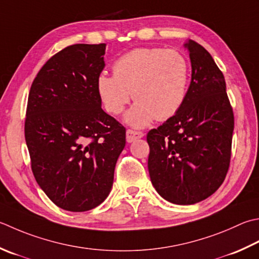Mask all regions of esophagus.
<instances>
[{"label":"esophagus","instance_id":"esophagus-1","mask_svg":"<svg viewBox=\"0 0 259 259\" xmlns=\"http://www.w3.org/2000/svg\"><path fill=\"white\" fill-rule=\"evenodd\" d=\"M144 137V134L141 131H136V130H131L128 129L126 130V143H134L135 140L140 139Z\"/></svg>","mask_w":259,"mask_h":259}]
</instances>
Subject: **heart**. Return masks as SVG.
<instances>
[{
	"mask_svg": "<svg viewBox=\"0 0 259 259\" xmlns=\"http://www.w3.org/2000/svg\"><path fill=\"white\" fill-rule=\"evenodd\" d=\"M113 73L103 72L96 78L104 108L119 114L133 95L137 102L125 122L141 128L155 118L163 121L179 112L187 95L191 67L186 56L176 49L137 48L115 60Z\"/></svg>",
	"mask_w": 259,
	"mask_h": 259,
	"instance_id": "obj_1",
	"label": "heart"
}]
</instances>
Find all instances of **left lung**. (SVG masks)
<instances>
[{
    "label": "left lung",
    "instance_id": "left-lung-1",
    "mask_svg": "<svg viewBox=\"0 0 259 259\" xmlns=\"http://www.w3.org/2000/svg\"><path fill=\"white\" fill-rule=\"evenodd\" d=\"M184 47L192 66L186 99L179 112L147 135L151 184L180 205L207 199L224 183L235 126L224 74L194 40Z\"/></svg>",
    "mask_w": 259,
    "mask_h": 259
}]
</instances>
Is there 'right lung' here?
<instances>
[{
  "mask_svg": "<svg viewBox=\"0 0 259 259\" xmlns=\"http://www.w3.org/2000/svg\"><path fill=\"white\" fill-rule=\"evenodd\" d=\"M105 44L68 46L33 79L24 122L25 143L39 186L64 210L100 205L112 189L125 129L101 108L96 78Z\"/></svg>",
  "mask_w": 259,
  "mask_h": 259,
  "instance_id": "add662e5",
  "label": "right lung"
}]
</instances>
